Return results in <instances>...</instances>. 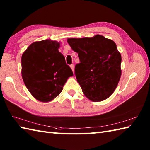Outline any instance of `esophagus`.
<instances>
[{
  "mask_svg": "<svg viewBox=\"0 0 150 150\" xmlns=\"http://www.w3.org/2000/svg\"><path fill=\"white\" fill-rule=\"evenodd\" d=\"M70 67H71L73 72L74 73V66H73V64H71V65H70Z\"/></svg>",
  "mask_w": 150,
  "mask_h": 150,
  "instance_id": "esophagus-1",
  "label": "esophagus"
}]
</instances>
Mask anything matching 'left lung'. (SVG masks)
I'll list each match as a JSON object with an SVG mask.
<instances>
[{
    "label": "left lung",
    "mask_w": 150,
    "mask_h": 150,
    "mask_svg": "<svg viewBox=\"0 0 150 150\" xmlns=\"http://www.w3.org/2000/svg\"><path fill=\"white\" fill-rule=\"evenodd\" d=\"M70 47L80 63L75 72L82 91L89 100L100 102L113 94L121 77V55L113 40L100 35L69 38Z\"/></svg>",
    "instance_id": "8db88e82"
}]
</instances>
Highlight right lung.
<instances>
[{
	"label": "right lung",
	"instance_id": "right-lung-1",
	"mask_svg": "<svg viewBox=\"0 0 150 150\" xmlns=\"http://www.w3.org/2000/svg\"><path fill=\"white\" fill-rule=\"evenodd\" d=\"M60 43L51 39L34 42L21 58L22 77L30 93L40 102H50L61 93L73 75L59 51Z\"/></svg>",
	"mask_w": 150,
	"mask_h": 150
}]
</instances>
